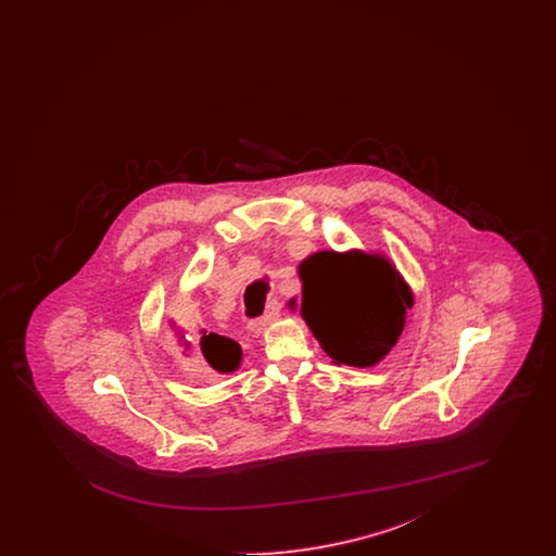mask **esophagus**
Listing matches in <instances>:
<instances>
[{
  "instance_id": "1",
  "label": "esophagus",
  "mask_w": 556,
  "mask_h": 556,
  "mask_svg": "<svg viewBox=\"0 0 556 556\" xmlns=\"http://www.w3.org/2000/svg\"><path fill=\"white\" fill-rule=\"evenodd\" d=\"M279 313H281V306H279V302L277 300H273V302H268V306H266V313L261 318H256L254 323H250V331L252 333H263L266 327L275 320V318L279 317Z\"/></svg>"
}]
</instances>
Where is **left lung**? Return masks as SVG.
<instances>
[{"label":"left lung","instance_id":"obj_1","mask_svg":"<svg viewBox=\"0 0 556 556\" xmlns=\"http://www.w3.org/2000/svg\"><path fill=\"white\" fill-rule=\"evenodd\" d=\"M300 315L336 365L375 367L396 345L415 304L410 286L383 254L320 250L298 265ZM295 308V298L290 300Z\"/></svg>","mask_w":556,"mask_h":556}]
</instances>
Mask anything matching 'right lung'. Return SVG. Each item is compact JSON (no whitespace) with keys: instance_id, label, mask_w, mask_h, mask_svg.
Here are the masks:
<instances>
[{"instance_id":"right-lung-1","label":"right lung","mask_w":556,"mask_h":556,"mask_svg":"<svg viewBox=\"0 0 556 556\" xmlns=\"http://www.w3.org/2000/svg\"><path fill=\"white\" fill-rule=\"evenodd\" d=\"M175 327V333L179 338V345L184 348L186 354H198L202 356L212 369L218 370V372H233L239 369L241 365V345L238 342H233L231 338H225V336H218V333H212L206 329H200L198 336H195V342L191 344V338H186V331L181 327Z\"/></svg>"}]
</instances>
